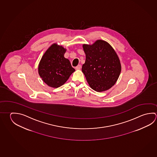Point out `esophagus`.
I'll return each mask as SVG.
<instances>
[{
    "label": "esophagus",
    "instance_id": "1",
    "mask_svg": "<svg viewBox=\"0 0 157 157\" xmlns=\"http://www.w3.org/2000/svg\"><path fill=\"white\" fill-rule=\"evenodd\" d=\"M81 67H82L81 65H80V64H78L77 66L75 67V68H76V69H77V70H79V69H80V68H81Z\"/></svg>",
    "mask_w": 157,
    "mask_h": 157
}]
</instances>
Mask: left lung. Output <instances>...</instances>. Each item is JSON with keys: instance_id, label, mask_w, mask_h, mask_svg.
<instances>
[{"instance_id": "8db88e82", "label": "left lung", "mask_w": 157, "mask_h": 157, "mask_svg": "<svg viewBox=\"0 0 157 157\" xmlns=\"http://www.w3.org/2000/svg\"><path fill=\"white\" fill-rule=\"evenodd\" d=\"M86 56L82 73L91 89L98 92L109 90L115 85L121 71L118 56L108 42L96 40L92 44H82Z\"/></svg>"}]
</instances>
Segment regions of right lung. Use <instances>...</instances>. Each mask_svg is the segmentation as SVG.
<instances>
[{"label":"right lung","instance_id":"1","mask_svg":"<svg viewBox=\"0 0 157 157\" xmlns=\"http://www.w3.org/2000/svg\"><path fill=\"white\" fill-rule=\"evenodd\" d=\"M67 50L53 44L42 56L38 67L39 74L48 86L57 88L63 85L75 72L69 59L64 57Z\"/></svg>","mask_w":157,"mask_h":157}]
</instances>
